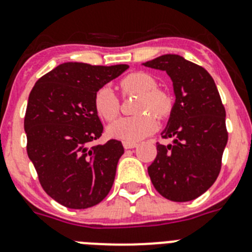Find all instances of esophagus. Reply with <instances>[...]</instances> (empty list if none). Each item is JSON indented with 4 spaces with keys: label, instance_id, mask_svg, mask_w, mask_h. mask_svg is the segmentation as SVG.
Instances as JSON below:
<instances>
[{
    "label": "esophagus",
    "instance_id": "esophagus-1",
    "mask_svg": "<svg viewBox=\"0 0 252 252\" xmlns=\"http://www.w3.org/2000/svg\"><path fill=\"white\" fill-rule=\"evenodd\" d=\"M122 145H124L125 149H133L137 146V142L133 141H124L122 142Z\"/></svg>",
    "mask_w": 252,
    "mask_h": 252
}]
</instances>
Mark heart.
I'll return each instance as SVG.
<instances>
[{"label": "heart", "mask_w": 252, "mask_h": 252, "mask_svg": "<svg viewBox=\"0 0 252 252\" xmlns=\"http://www.w3.org/2000/svg\"><path fill=\"white\" fill-rule=\"evenodd\" d=\"M122 94H140L133 111L137 113L110 125L108 133L124 141H139L149 136L158 126V119H166L173 110V98L158 88L157 79L145 72H133L120 81ZM95 113L104 121H113L120 115V99L110 87H102L93 97Z\"/></svg>", "instance_id": "1"}]
</instances>
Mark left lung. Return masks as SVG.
I'll return each mask as SVG.
<instances>
[{
	"mask_svg": "<svg viewBox=\"0 0 252 252\" xmlns=\"http://www.w3.org/2000/svg\"><path fill=\"white\" fill-rule=\"evenodd\" d=\"M165 70L173 81L175 103L157 158L148 168L151 183L169 201H193L208 190L222 165L228 132L226 111L213 78L201 65L175 54L144 63Z\"/></svg>",
	"mask_w": 252,
	"mask_h": 252,
	"instance_id": "obj_1",
	"label": "left lung"
}]
</instances>
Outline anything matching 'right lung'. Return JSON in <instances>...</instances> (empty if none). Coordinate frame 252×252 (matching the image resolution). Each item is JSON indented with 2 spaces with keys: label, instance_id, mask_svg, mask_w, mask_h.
Listing matches in <instances>:
<instances>
[{
  "label": "right lung",
  "instance_id": "1",
  "mask_svg": "<svg viewBox=\"0 0 252 252\" xmlns=\"http://www.w3.org/2000/svg\"><path fill=\"white\" fill-rule=\"evenodd\" d=\"M127 68L64 63L31 90L24 120L26 150L44 190L66 208L95 206L112 188L124 146L113 139L91 146L103 132L93 97Z\"/></svg>",
  "mask_w": 252,
  "mask_h": 252
}]
</instances>
